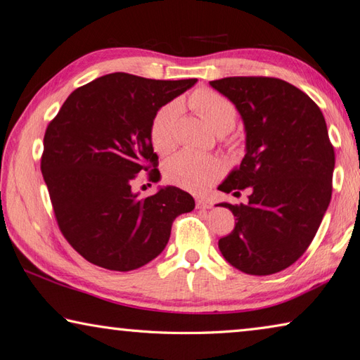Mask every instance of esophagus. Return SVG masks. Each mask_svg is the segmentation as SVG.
Wrapping results in <instances>:
<instances>
[{
    "instance_id": "esophagus-1",
    "label": "esophagus",
    "mask_w": 360,
    "mask_h": 360,
    "mask_svg": "<svg viewBox=\"0 0 360 360\" xmlns=\"http://www.w3.org/2000/svg\"><path fill=\"white\" fill-rule=\"evenodd\" d=\"M212 202L207 200H196V209H210Z\"/></svg>"
}]
</instances>
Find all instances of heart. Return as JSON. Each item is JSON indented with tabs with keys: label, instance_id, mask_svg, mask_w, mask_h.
I'll list each match as a JSON object with an SVG mask.
<instances>
[{
	"label": "heart",
	"instance_id": "b5f03b06",
	"mask_svg": "<svg viewBox=\"0 0 360 360\" xmlns=\"http://www.w3.org/2000/svg\"><path fill=\"white\" fill-rule=\"evenodd\" d=\"M188 108L205 120L217 134L231 131L235 125L236 106L231 98L219 94L218 91L209 88L195 89L187 97ZM181 114V105L178 101L168 102L156 111L150 124V141L153 148L160 155H165L176 145V129ZM229 147L238 148V141L229 139ZM221 173L223 165L213 156L198 155L192 151H181L167 160L164 167L165 181L172 186L184 188L192 193H202L215 182Z\"/></svg>",
	"mask_w": 360,
	"mask_h": 360
}]
</instances>
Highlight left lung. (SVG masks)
Wrapping results in <instances>:
<instances>
[{"label": "left lung", "mask_w": 360, "mask_h": 360, "mask_svg": "<svg viewBox=\"0 0 360 360\" xmlns=\"http://www.w3.org/2000/svg\"><path fill=\"white\" fill-rule=\"evenodd\" d=\"M210 85L231 98L246 128V156L219 190H250L248 204L221 202L236 223L218 248L241 272H280L309 248L331 201L335 156L325 117L308 94L275 77Z\"/></svg>", "instance_id": "8db88e82"}]
</instances>
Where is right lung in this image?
<instances>
[{
	"instance_id": "obj_1",
	"label": "right lung",
	"mask_w": 360,
	"mask_h": 360,
	"mask_svg": "<svg viewBox=\"0 0 360 360\" xmlns=\"http://www.w3.org/2000/svg\"><path fill=\"white\" fill-rule=\"evenodd\" d=\"M198 80L106 74L70 94L44 133L41 173L66 241L89 263L127 272L167 246L176 217L195 209L178 187L139 198L137 173L159 176L150 124Z\"/></svg>"
}]
</instances>
